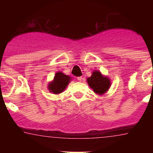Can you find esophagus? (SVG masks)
I'll return each mask as SVG.
<instances>
[{
  "instance_id": "1",
  "label": "esophagus",
  "mask_w": 153,
  "mask_h": 153,
  "mask_svg": "<svg viewBox=\"0 0 153 153\" xmlns=\"http://www.w3.org/2000/svg\"><path fill=\"white\" fill-rule=\"evenodd\" d=\"M83 76H78V77H77V79L79 81H82V80H83Z\"/></svg>"
}]
</instances>
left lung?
Listing matches in <instances>:
<instances>
[{"label": "left lung", "instance_id": "obj_1", "mask_svg": "<svg viewBox=\"0 0 153 153\" xmlns=\"http://www.w3.org/2000/svg\"><path fill=\"white\" fill-rule=\"evenodd\" d=\"M89 86L96 93L102 94L108 90L110 86V81L107 77L102 76L100 72L94 71L90 77L87 78Z\"/></svg>", "mask_w": 153, "mask_h": 153}]
</instances>
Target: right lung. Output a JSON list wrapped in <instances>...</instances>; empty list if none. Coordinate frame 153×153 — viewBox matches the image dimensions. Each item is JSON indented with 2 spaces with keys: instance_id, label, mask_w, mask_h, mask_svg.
I'll use <instances>...</instances> for the list:
<instances>
[{
  "instance_id": "right-lung-1",
  "label": "right lung",
  "mask_w": 153,
  "mask_h": 153,
  "mask_svg": "<svg viewBox=\"0 0 153 153\" xmlns=\"http://www.w3.org/2000/svg\"><path fill=\"white\" fill-rule=\"evenodd\" d=\"M70 79L71 78L69 76L65 75L63 73H56L55 74L53 81L52 83H50L48 88L51 90V92L55 93V94L60 93L67 87L68 83H70V81L71 80Z\"/></svg>"
}]
</instances>
